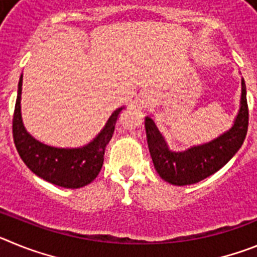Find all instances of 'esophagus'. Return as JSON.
Returning a JSON list of instances; mask_svg holds the SVG:
<instances>
[{
  "label": "esophagus",
  "instance_id": "obj_1",
  "mask_svg": "<svg viewBox=\"0 0 257 257\" xmlns=\"http://www.w3.org/2000/svg\"><path fill=\"white\" fill-rule=\"evenodd\" d=\"M154 95H152L151 92H144V94L140 95L139 97V106L140 108H149L154 104Z\"/></svg>",
  "mask_w": 257,
  "mask_h": 257
}]
</instances>
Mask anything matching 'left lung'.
Instances as JSON below:
<instances>
[{"mask_svg": "<svg viewBox=\"0 0 257 257\" xmlns=\"http://www.w3.org/2000/svg\"><path fill=\"white\" fill-rule=\"evenodd\" d=\"M248 130V104L246 97V85L242 78V99L240 109L228 133L207 144L194 147L185 152H171L153 119L145 117V131L149 152L154 167L161 178L174 185H190L208 178L239 151Z\"/></svg>", "mask_w": 257, "mask_h": 257, "instance_id": "8db88e82", "label": "left lung"}]
</instances>
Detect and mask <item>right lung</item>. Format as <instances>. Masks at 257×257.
<instances>
[{"label": "right lung", "instance_id": "obj_1", "mask_svg": "<svg viewBox=\"0 0 257 257\" xmlns=\"http://www.w3.org/2000/svg\"><path fill=\"white\" fill-rule=\"evenodd\" d=\"M20 77L17 103L13 115V138L23 162L32 172L51 184L63 188H82L91 183L101 170L106 144L112 139L115 122L122 108L117 109L106 122L96 139L83 148L60 149L49 147L33 139L26 131L20 114Z\"/></svg>", "mask_w": 257, "mask_h": 257}]
</instances>
